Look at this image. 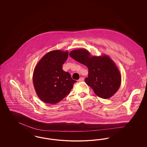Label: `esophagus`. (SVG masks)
I'll use <instances>...</instances> for the list:
<instances>
[{
  "instance_id": "1",
  "label": "esophagus",
  "mask_w": 147,
  "mask_h": 147,
  "mask_svg": "<svg viewBox=\"0 0 147 147\" xmlns=\"http://www.w3.org/2000/svg\"><path fill=\"white\" fill-rule=\"evenodd\" d=\"M84 80V78H83V77H81V78H79V79L78 80V81H79V82H82V81H83Z\"/></svg>"
}]
</instances>
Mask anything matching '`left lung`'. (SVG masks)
I'll list each match as a JSON object with an SVG mask.
<instances>
[{
  "mask_svg": "<svg viewBox=\"0 0 147 147\" xmlns=\"http://www.w3.org/2000/svg\"><path fill=\"white\" fill-rule=\"evenodd\" d=\"M69 56L87 67L88 77L85 78V82L98 97L109 98L119 90L121 76L109 56H90L89 51L85 49L73 50Z\"/></svg>",
  "mask_w": 147,
  "mask_h": 147,
  "instance_id": "obj_1",
  "label": "left lung"
}]
</instances>
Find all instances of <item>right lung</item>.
Returning a JSON list of instances; mask_svg holds the SVG:
<instances>
[{"instance_id":"add662e5","label":"right lung","mask_w":147,"mask_h":147,"mask_svg":"<svg viewBox=\"0 0 147 147\" xmlns=\"http://www.w3.org/2000/svg\"><path fill=\"white\" fill-rule=\"evenodd\" d=\"M68 57L67 51H50L42 57L35 67L33 83L36 94L46 104H55L68 95L76 80L62 65Z\"/></svg>"}]
</instances>
